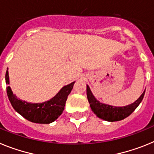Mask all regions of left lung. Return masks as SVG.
<instances>
[{
  "instance_id": "1",
  "label": "left lung",
  "mask_w": 154,
  "mask_h": 154,
  "mask_svg": "<svg viewBox=\"0 0 154 154\" xmlns=\"http://www.w3.org/2000/svg\"><path fill=\"white\" fill-rule=\"evenodd\" d=\"M145 91L134 103L124 107H114L100 103L94 97L88 85H87V97L91 110L97 117L105 121L116 122L124 119L134 112L135 109L138 107L143 98Z\"/></svg>"
}]
</instances>
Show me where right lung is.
I'll use <instances>...</instances> for the list:
<instances>
[{"label": "right lung", "instance_id": "right-lung-1", "mask_svg": "<svg viewBox=\"0 0 154 154\" xmlns=\"http://www.w3.org/2000/svg\"><path fill=\"white\" fill-rule=\"evenodd\" d=\"M5 80L7 85H9L8 70L6 71ZM73 85L74 82H72L71 84L64 86L57 95L49 101L37 104L26 102L17 98V97L13 94L9 86L7 88V94L14 110L25 119L35 123L49 124L57 119L63 113L66 101L73 89Z\"/></svg>", "mask_w": 154, "mask_h": 154}]
</instances>
